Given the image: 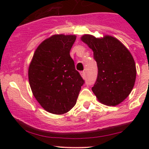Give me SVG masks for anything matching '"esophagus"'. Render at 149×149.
Segmentation results:
<instances>
[{
  "label": "esophagus",
  "mask_w": 149,
  "mask_h": 149,
  "mask_svg": "<svg viewBox=\"0 0 149 149\" xmlns=\"http://www.w3.org/2000/svg\"><path fill=\"white\" fill-rule=\"evenodd\" d=\"M81 76L84 78V79H86V72L84 71H84L81 72Z\"/></svg>",
  "instance_id": "obj_1"
}]
</instances>
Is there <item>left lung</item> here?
Returning <instances> with one entry per match:
<instances>
[{
	"label": "left lung",
	"instance_id": "obj_1",
	"mask_svg": "<svg viewBox=\"0 0 149 149\" xmlns=\"http://www.w3.org/2000/svg\"><path fill=\"white\" fill-rule=\"evenodd\" d=\"M81 40L92 49L98 68L92 91L100 102L109 106L119 104L128 97L136 81L133 56L119 40L111 36L98 39L86 34Z\"/></svg>",
	"mask_w": 149,
	"mask_h": 149
}]
</instances>
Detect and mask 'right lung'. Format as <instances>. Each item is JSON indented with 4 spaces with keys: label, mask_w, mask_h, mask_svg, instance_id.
<instances>
[{
    "label": "right lung",
    "mask_w": 149,
    "mask_h": 149,
    "mask_svg": "<svg viewBox=\"0 0 149 149\" xmlns=\"http://www.w3.org/2000/svg\"><path fill=\"white\" fill-rule=\"evenodd\" d=\"M75 40V35L63 34L47 39L37 48L29 68L33 94L50 113L61 115L71 109L85 83L70 55Z\"/></svg>",
    "instance_id": "1"
}]
</instances>
